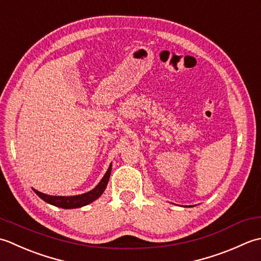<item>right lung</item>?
Here are the masks:
<instances>
[{"label": "right lung", "mask_w": 261, "mask_h": 261, "mask_svg": "<svg viewBox=\"0 0 261 261\" xmlns=\"http://www.w3.org/2000/svg\"><path fill=\"white\" fill-rule=\"evenodd\" d=\"M111 173V164L109 166L107 172L103 175V178L101 179V181L95 186V187L88 191L86 194L82 195H76V196H50L42 194L40 191L34 189L35 193L39 196V197L45 200L46 203L50 205H54L57 207H61V208L70 210V208H79V207L86 206L90 203H92L95 199H98L102 193L105 191L106 187H107L109 178Z\"/></svg>", "instance_id": "obj_1"}]
</instances>
